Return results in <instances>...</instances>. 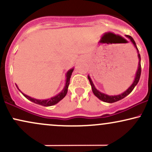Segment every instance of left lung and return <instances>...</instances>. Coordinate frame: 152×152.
I'll return each mask as SVG.
<instances>
[{
	"mask_svg": "<svg viewBox=\"0 0 152 152\" xmlns=\"http://www.w3.org/2000/svg\"><path fill=\"white\" fill-rule=\"evenodd\" d=\"M126 37L128 38L130 40L131 42L132 43V44L134 45V46L135 47L136 50H137V56H138V58H139V64H138L137 71V72H136V75H135V77H134V80L133 83H132V85H131V86L129 87V88H127L126 91H124L123 93H121L120 94H118V95H114V96H112V95L110 96V95H108V94L103 93V92H101L100 91H99L96 88L95 86H94L93 81H92L91 78V77H90V76H89V75H88V80H89L90 84H91V86L92 91H93L94 94L99 99H100V100H102L104 102L114 103V102H118V101L121 100V99H124V97H126V96H128L129 94L131 92L133 91L134 87L137 86L138 82H139V78H140L141 71H142V69H141V56H140V54H139V50H138V48H137V44H136L135 41H134L133 38H132V36H128V35H126Z\"/></svg>",
	"mask_w": 152,
	"mask_h": 152,
	"instance_id": "obj_1",
	"label": "left lung"
}]
</instances>
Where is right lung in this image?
<instances>
[{
  "mask_svg": "<svg viewBox=\"0 0 152 152\" xmlns=\"http://www.w3.org/2000/svg\"><path fill=\"white\" fill-rule=\"evenodd\" d=\"M74 68H72V69H69V70L67 72H66L65 86H64V88H63L61 91L60 93H58V94H57V95H56L55 96H53V97H51V98H49V99H36L32 98V97L26 95V94L23 93L19 89L18 86H17L16 84H15V85H16L17 88H18V89L20 91V93H21L24 96L26 97V99H28L29 101H31V102H34L36 104H39V105L43 106H53V105H55V104H58V103L60 102L61 100H62V99L66 96V94H67V91H68V88H69V83H70L71 76V74H72V72L74 71Z\"/></svg>",
  "mask_w": 152,
  "mask_h": 152,
  "instance_id": "1",
  "label": "right lung"
}]
</instances>
